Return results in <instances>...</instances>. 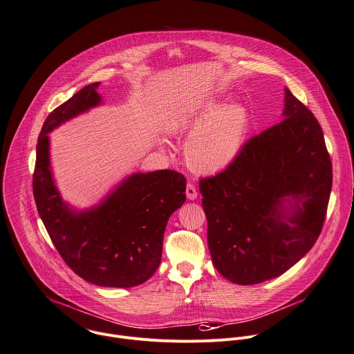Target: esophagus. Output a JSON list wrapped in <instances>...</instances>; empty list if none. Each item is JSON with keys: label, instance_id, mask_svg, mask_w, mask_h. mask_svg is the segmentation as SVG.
<instances>
[{"label": "esophagus", "instance_id": "esophagus-1", "mask_svg": "<svg viewBox=\"0 0 354 354\" xmlns=\"http://www.w3.org/2000/svg\"><path fill=\"white\" fill-rule=\"evenodd\" d=\"M186 197L189 200H196L197 198V190H196L194 185L187 183V186H186Z\"/></svg>", "mask_w": 354, "mask_h": 354}]
</instances>
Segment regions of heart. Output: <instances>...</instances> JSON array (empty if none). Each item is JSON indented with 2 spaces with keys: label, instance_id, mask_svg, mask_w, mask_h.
<instances>
[{
  "label": "heart",
  "instance_id": "obj_1",
  "mask_svg": "<svg viewBox=\"0 0 354 354\" xmlns=\"http://www.w3.org/2000/svg\"><path fill=\"white\" fill-rule=\"evenodd\" d=\"M250 125V112L245 104L209 98L174 118L169 129L190 133L183 147V158L192 171L215 174L236 160Z\"/></svg>",
  "mask_w": 354,
  "mask_h": 354
}]
</instances>
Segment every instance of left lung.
Masks as SVG:
<instances>
[{
  "label": "left lung",
  "instance_id": "8db88e82",
  "mask_svg": "<svg viewBox=\"0 0 354 354\" xmlns=\"http://www.w3.org/2000/svg\"><path fill=\"white\" fill-rule=\"evenodd\" d=\"M283 102L279 124L198 185L212 263L238 285L292 268L314 246L325 219L332 165L322 129L286 87Z\"/></svg>",
  "mask_w": 354,
  "mask_h": 354
}]
</instances>
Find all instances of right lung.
<instances>
[{
    "label": "right lung",
    "instance_id": "right-lung-1",
    "mask_svg": "<svg viewBox=\"0 0 354 354\" xmlns=\"http://www.w3.org/2000/svg\"><path fill=\"white\" fill-rule=\"evenodd\" d=\"M98 86L83 87L47 116L37 140L33 194L55 249L75 274L102 288H133L161 263L165 226L186 200V179L171 169L135 172L88 208L64 200L50 162L48 133L101 105Z\"/></svg>",
    "mask_w": 354,
    "mask_h": 354
}]
</instances>
